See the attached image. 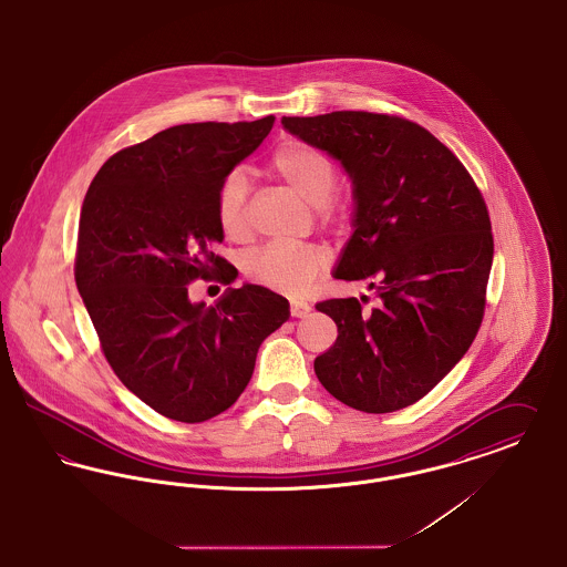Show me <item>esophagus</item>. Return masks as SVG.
<instances>
[{"mask_svg":"<svg viewBox=\"0 0 567 567\" xmlns=\"http://www.w3.org/2000/svg\"><path fill=\"white\" fill-rule=\"evenodd\" d=\"M310 310H312V306H310L308 301H291V315H293V317H306Z\"/></svg>","mask_w":567,"mask_h":567,"instance_id":"obj_1","label":"esophagus"}]
</instances>
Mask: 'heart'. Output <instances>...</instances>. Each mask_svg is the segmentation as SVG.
Segmentation results:
<instances>
[{
	"label": "heart",
	"mask_w": 567,
	"mask_h": 567,
	"mask_svg": "<svg viewBox=\"0 0 567 567\" xmlns=\"http://www.w3.org/2000/svg\"><path fill=\"white\" fill-rule=\"evenodd\" d=\"M271 171L285 179L301 199L319 207L326 220H338L347 212V200L333 188L336 165L332 158L303 141H285L269 158ZM248 186L239 171L229 173L216 195V220L223 235L234 241H244L250 235L246 207ZM323 252L315 246L269 244L246 259L248 276L280 293L306 291L323 271Z\"/></svg>",
	"instance_id": "1"
}]
</instances>
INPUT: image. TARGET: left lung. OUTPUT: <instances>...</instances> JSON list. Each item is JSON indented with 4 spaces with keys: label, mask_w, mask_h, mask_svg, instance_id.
Returning <instances> with one entry per match:
<instances>
[{
    "label": "left lung",
    "mask_w": 567,
    "mask_h": 567,
    "mask_svg": "<svg viewBox=\"0 0 567 567\" xmlns=\"http://www.w3.org/2000/svg\"><path fill=\"white\" fill-rule=\"evenodd\" d=\"M282 124L353 179L355 231L333 276L364 280L381 300L370 312L358 298L317 303L338 338L315 372L347 406L404 409L461 362L482 326L495 250L488 207L454 152L411 120L333 111Z\"/></svg>",
    "instance_id": "8db88e82"
}]
</instances>
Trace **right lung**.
I'll return each instance as SVG.
<instances>
[{"label":"right lung","mask_w":567,"mask_h":567,"mask_svg":"<svg viewBox=\"0 0 567 567\" xmlns=\"http://www.w3.org/2000/svg\"><path fill=\"white\" fill-rule=\"evenodd\" d=\"M274 126L182 124L113 154L79 216L74 280L102 353L134 396L168 420L197 424L246 390L261 342L289 319V301L259 285L193 303L188 285L237 276L216 195Z\"/></svg>","instance_id":"1"}]
</instances>
